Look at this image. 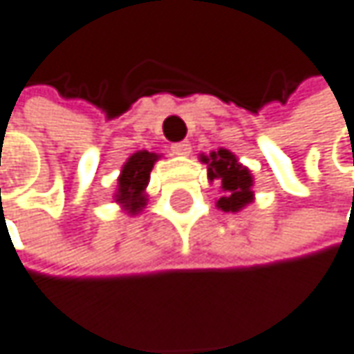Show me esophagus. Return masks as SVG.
Returning <instances> with one entry per match:
<instances>
[{
	"label": "esophagus",
	"mask_w": 354,
	"mask_h": 354,
	"mask_svg": "<svg viewBox=\"0 0 354 354\" xmlns=\"http://www.w3.org/2000/svg\"><path fill=\"white\" fill-rule=\"evenodd\" d=\"M189 153H191V142H189V140L174 142V145H171V155H180V157H185V155H189Z\"/></svg>",
	"instance_id": "esophagus-1"
}]
</instances>
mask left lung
<instances>
[{
  "instance_id": "left-lung-1",
  "label": "left lung",
  "mask_w": 354,
  "mask_h": 354,
  "mask_svg": "<svg viewBox=\"0 0 354 354\" xmlns=\"http://www.w3.org/2000/svg\"><path fill=\"white\" fill-rule=\"evenodd\" d=\"M199 159L207 165V180L220 185L222 195L216 201L218 209L226 214H239L255 201L253 174L247 165L239 161L232 151L220 147L209 155L201 153Z\"/></svg>"
}]
</instances>
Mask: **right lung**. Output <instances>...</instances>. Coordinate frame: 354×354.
I'll return each instance as SVG.
<instances>
[{
	"mask_svg": "<svg viewBox=\"0 0 354 354\" xmlns=\"http://www.w3.org/2000/svg\"><path fill=\"white\" fill-rule=\"evenodd\" d=\"M159 157L161 155L149 153L142 149V151L132 153L124 161L120 176H118V187L113 193V201L128 216H138L147 207V201H149L147 187H149V178H151V169Z\"/></svg>",
	"mask_w": 354,
	"mask_h": 354,
	"instance_id": "1",
	"label": "right lung"
}]
</instances>
